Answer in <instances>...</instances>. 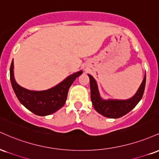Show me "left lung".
Returning <instances> with one entry per match:
<instances>
[{"label":"left lung","instance_id":"8db88e82","mask_svg":"<svg viewBox=\"0 0 159 159\" xmlns=\"http://www.w3.org/2000/svg\"><path fill=\"white\" fill-rule=\"evenodd\" d=\"M90 84L91 101L95 110L108 118H120L131 111L138 105L143 95L146 84V75L139 89L134 96L126 100L117 99H102L98 92V85L96 80L92 75L88 74Z\"/></svg>","mask_w":159,"mask_h":159}]
</instances>
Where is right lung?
<instances>
[{
	"label": "right lung",
	"mask_w": 159,
	"mask_h": 159,
	"mask_svg": "<svg viewBox=\"0 0 159 159\" xmlns=\"http://www.w3.org/2000/svg\"><path fill=\"white\" fill-rule=\"evenodd\" d=\"M13 61L10 66V81L12 89L19 102L34 114L47 116L56 112L64 105L69 87L82 70L71 75L55 87L43 91H33L21 87L16 83L13 74Z\"/></svg>",
	"instance_id": "add662e5"
}]
</instances>
